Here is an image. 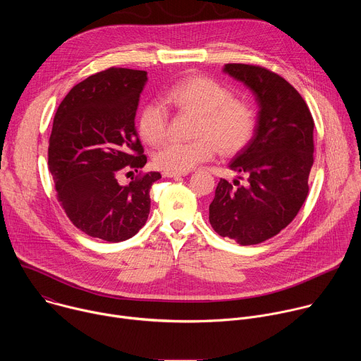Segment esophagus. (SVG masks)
<instances>
[{"label": "esophagus", "instance_id": "1", "mask_svg": "<svg viewBox=\"0 0 361 361\" xmlns=\"http://www.w3.org/2000/svg\"><path fill=\"white\" fill-rule=\"evenodd\" d=\"M183 176H187V173H171V171L163 173V177H167V178H176V177H183Z\"/></svg>", "mask_w": 361, "mask_h": 361}]
</instances>
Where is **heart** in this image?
Masks as SVG:
<instances>
[{
    "label": "heart",
    "instance_id": "obj_1",
    "mask_svg": "<svg viewBox=\"0 0 361 361\" xmlns=\"http://www.w3.org/2000/svg\"><path fill=\"white\" fill-rule=\"evenodd\" d=\"M163 101L180 111L200 114L195 128L198 140L170 141L154 154L160 170L187 173L212 160L219 149L223 156L241 151L254 137L257 114L248 101L234 98L233 91L204 75L187 77L171 85ZM169 110L160 101H149L138 114V133L149 144L163 142L169 134Z\"/></svg>",
    "mask_w": 361,
    "mask_h": 361
}]
</instances>
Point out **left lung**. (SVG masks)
<instances>
[{
    "mask_svg": "<svg viewBox=\"0 0 361 361\" xmlns=\"http://www.w3.org/2000/svg\"><path fill=\"white\" fill-rule=\"evenodd\" d=\"M260 106L254 137L230 169L247 183L221 178L210 204V224L241 245L263 243L286 228L308 194L314 163V121L300 92L279 74L251 64H226ZM244 180L243 177H240Z\"/></svg>",
    "mask_w": 361,
    "mask_h": 361,
    "instance_id": "obj_1",
    "label": "left lung"
}]
</instances>
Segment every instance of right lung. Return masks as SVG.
<instances>
[{"label":"right lung","mask_w":361,"mask_h":361,"mask_svg":"<svg viewBox=\"0 0 361 361\" xmlns=\"http://www.w3.org/2000/svg\"><path fill=\"white\" fill-rule=\"evenodd\" d=\"M147 71H99L78 82L60 104L48 145V169L57 198L71 223L110 243L131 238L149 214V188L161 174L138 171L147 157L135 130Z\"/></svg>","instance_id":"right-lung-1"}]
</instances>
